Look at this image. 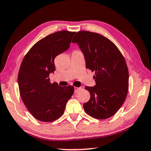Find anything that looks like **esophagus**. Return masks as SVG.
Listing matches in <instances>:
<instances>
[{"label":"esophagus","mask_w":151,"mask_h":151,"mask_svg":"<svg viewBox=\"0 0 151 151\" xmlns=\"http://www.w3.org/2000/svg\"><path fill=\"white\" fill-rule=\"evenodd\" d=\"M83 88V86H81V87H75V93H77L79 90Z\"/></svg>","instance_id":"obj_1"}]
</instances>
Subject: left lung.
<instances>
[{
	"instance_id": "obj_1",
	"label": "left lung",
	"mask_w": 151,
	"mask_h": 151,
	"mask_svg": "<svg viewBox=\"0 0 151 151\" xmlns=\"http://www.w3.org/2000/svg\"><path fill=\"white\" fill-rule=\"evenodd\" d=\"M72 42L83 52L86 68L95 72L96 85L86 86L91 94L84 110L97 119L113 116L121 108L129 91V70L123 55L111 40L96 32L79 31Z\"/></svg>"
}]
</instances>
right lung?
I'll return each mask as SVG.
<instances>
[{
    "mask_svg": "<svg viewBox=\"0 0 151 151\" xmlns=\"http://www.w3.org/2000/svg\"><path fill=\"white\" fill-rule=\"evenodd\" d=\"M75 32L60 30L39 40L24 56L18 75L20 96L35 119L52 122L63 115L74 93L73 86L51 83L49 75L55 70V58L70 47Z\"/></svg>",
    "mask_w": 151,
    "mask_h": 151,
    "instance_id": "1",
    "label": "right lung"
}]
</instances>
